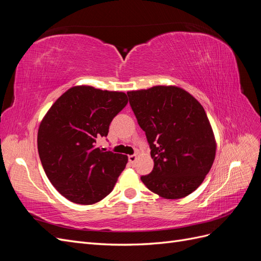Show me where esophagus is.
Segmentation results:
<instances>
[{
    "mask_svg": "<svg viewBox=\"0 0 261 261\" xmlns=\"http://www.w3.org/2000/svg\"><path fill=\"white\" fill-rule=\"evenodd\" d=\"M136 160H137V156H136V155H128V161H129V163L134 164V163L136 162Z\"/></svg>",
    "mask_w": 261,
    "mask_h": 261,
    "instance_id": "1",
    "label": "esophagus"
}]
</instances>
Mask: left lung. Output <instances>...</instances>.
I'll return each instance as SVG.
<instances>
[{"label": "left lung", "mask_w": 261, "mask_h": 261, "mask_svg": "<svg viewBox=\"0 0 261 261\" xmlns=\"http://www.w3.org/2000/svg\"><path fill=\"white\" fill-rule=\"evenodd\" d=\"M127 94L154 162L141 180L162 198H184L200 186L216 158L215 134L204 109L177 86H153Z\"/></svg>", "instance_id": "8db88e82"}]
</instances>
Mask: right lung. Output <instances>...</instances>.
Masks as SVG:
<instances>
[{
    "label": "right lung",
    "instance_id": "1",
    "mask_svg": "<svg viewBox=\"0 0 261 261\" xmlns=\"http://www.w3.org/2000/svg\"><path fill=\"white\" fill-rule=\"evenodd\" d=\"M126 93L75 86L46 112L38 129V152L51 184L66 199L92 204L107 197L127 155L97 146L110 123L127 105Z\"/></svg>",
    "mask_w": 261,
    "mask_h": 261
}]
</instances>
